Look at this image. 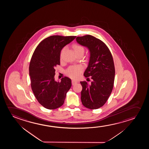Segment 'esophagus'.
Here are the masks:
<instances>
[{
  "label": "esophagus",
  "instance_id": "obj_1",
  "mask_svg": "<svg viewBox=\"0 0 149 149\" xmlns=\"http://www.w3.org/2000/svg\"><path fill=\"white\" fill-rule=\"evenodd\" d=\"M77 82L78 81L76 80L73 79L72 80V85H75V84H77Z\"/></svg>",
  "mask_w": 149,
  "mask_h": 149
}]
</instances>
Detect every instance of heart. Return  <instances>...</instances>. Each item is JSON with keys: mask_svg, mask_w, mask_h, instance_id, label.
<instances>
[{"mask_svg": "<svg viewBox=\"0 0 149 149\" xmlns=\"http://www.w3.org/2000/svg\"><path fill=\"white\" fill-rule=\"evenodd\" d=\"M73 48L76 54L80 53H84V49L81 45L77 44H74ZM64 50H65V48H63L61 50V56ZM81 71L82 68L79 65H72L68 68V69L65 71V74L69 76L70 77L74 78L77 77L79 75L80 73L81 72Z\"/></svg>", "mask_w": 149, "mask_h": 149, "instance_id": "heart-1", "label": "heart"}]
</instances>
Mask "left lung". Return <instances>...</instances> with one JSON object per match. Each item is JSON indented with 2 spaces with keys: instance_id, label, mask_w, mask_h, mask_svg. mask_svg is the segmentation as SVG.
<instances>
[{
  "instance_id": "1",
  "label": "left lung",
  "mask_w": 149,
  "mask_h": 149,
  "mask_svg": "<svg viewBox=\"0 0 149 149\" xmlns=\"http://www.w3.org/2000/svg\"><path fill=\"white\" fill-rule=\"evenodd\" d=\"M79 44L87 47L90 57L84 76L91 84L80 81L82 86L81 100L84 107L96 109L103 106L111 93L114 84V62L109 49L99 39L91 35L77 37ZM90 80V79H89Z\"/></svg>"
}]
</instances>
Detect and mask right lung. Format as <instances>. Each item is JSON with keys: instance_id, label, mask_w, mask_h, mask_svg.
Masks as SVG:
<instances>
[{"instance_id": "1", "label": "right lung", "mask_w": 149, "mask_h": 149, "mask_svg": "<svg viewBox=\"0 0 149 149\" xmlns=\"http://www.w3.org/2000/svg\"><path fill=\"white\" fill-rule=\"evenodd\" d=\"M76 37H48L38 45L33 53L29 68L31 87L39 103L48 109L62 106L71 87V80L67 77L63 78L61 81H55V67L60 65L61 49Z\"/></svg>"}]
</instances>
